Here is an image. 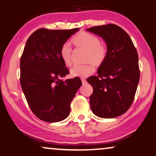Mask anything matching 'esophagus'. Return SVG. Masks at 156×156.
Masks as SVG:
<instances>
[{"label": "esophagus", "instance_id": "1", "mask_svg": "<svg viewBox=\"0 0 156 156\" xmlns=\"http://www.w3.org/2000/svg\"><path fill=\"white\" fill-rule=\"evenodd\" d=\"M81 81H82V83H83V85H84V84H86V80H85V79H83V78H82V79H81Z\"/></svg>", "mask_w": 156, "mask_h": 156}]
</instances>
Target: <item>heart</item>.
<instances>
[{
    "label": "heart",
    "instance_id": "obj_1",
    "mask_svg": "<svg viewBox=\"0 0 156 156\" xmlns=\"http://www.w3.org/2000/svg\"><path fill=\"white\" fill-rule=\"evenodd\" d=\"M71 43L78 49L86 51L84 65L76 66L70 70L73 77L85 78L94 72V67L99 68L103 65L108 55V47L105 43L101 41L92 33L81 31L71 39ZM60 56L66 66L70 67L73 63L72 50L68 45H63L60 50Z\"/></svg>",
    "mask_w": 156,
    "mask_h": 156
}]
</instances>
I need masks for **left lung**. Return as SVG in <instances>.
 <instances>
[{"mask_svg":"<svg viewBox=\"0 0 156 156\" xmlns=\"http://www.w3.org/2000/svg\"><path fill=\"white\" fill-rule=\"evenodd\" d=\"M87 30L102 37L108 47L107 58L98 68V75L87 79L93 88L91 111L100 118H116L133 102L140 79L138 53L128 33L117 25L94 26Z\"/></svg>","mask_w":156,"mask_h":156,"instance_id":"left-lung-1","label":"left lung"}]
</instances>
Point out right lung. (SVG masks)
Instances as JSON below:
<instances>
[{
  "label": "right lung",
  "instance_id": "obj_1",
  "mask_svg": "<svg viewBox=\"0 0 156 156\" xmlns=\"http://www.w3.org/2000/svg\"><path fill=\"white\" fill-rule=\"evenodd\" d=\"M78 30L38 29L25 45L20 61V85L31 111L43 121L66 119L82 85L78 77L63 80L69 70L60 56L61 47Z\"/></svg>",
  "mask_w": 156,
  "mask_h": 156
}]
</instances>
